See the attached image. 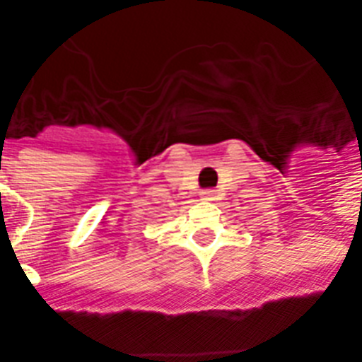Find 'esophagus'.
Returning a JSON list of instances; mask_svg holds the SVG:
<instances>
[{
    "mask_svg": "<svg viewBox=\"0 0 362 362\" xmlns=\"http://www.w3.org/2000/svg\"><path fill=\"white\" fill-rule=\"evenodd\" d=\"M199 197H201V201H214L216 192L214 189H203V192L199 193Z\"/></svg>",
    "mask_w": 362,
    "mask_h": 362,
    "instance_id": "obj_1",
    "label": "esophagus"
}]
</instances>
